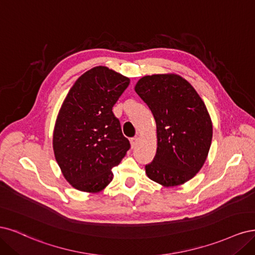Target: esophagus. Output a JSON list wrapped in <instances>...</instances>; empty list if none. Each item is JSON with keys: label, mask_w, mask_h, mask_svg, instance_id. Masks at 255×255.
Here are the masks:
<instances>
[{"label": "esophagus", "mask_w": 255, "mask_h": 255, "mask_svg": "<svg viewBox=\"0 0 255 255\" xmlns=\"http://www.w3.org/2000/svg\"><path fill=\"white\" fill-rule=\"evenodd\" d=\"M137 142H138V138L136 136L130 138V144H131V147H132V148L137 145Z\"/></svg>", "instance_id": "1"}]
</instances>
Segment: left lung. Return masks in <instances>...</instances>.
Segmentation results:
<instances>
[{
    "mask_svg": "<svg viewBox=\"0 0 255 255\" xmlns=\"http://www.w3.org/2000/svg\"><path fill=\"white\" fill-rule=\"evenodd\" d=\"M134 90L157 125V152L145 166L146 175L166 187L187 182L203 166L211 147L213 126L207 107L177 74L144 76Z\"/></svg>",
    "mask_w": 255,
    "mask_h": 255,
    "instance_id": "8db88e82",
    "label": "left lung"
}]
</instances>
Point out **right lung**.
I'll return each mask as SVG.
<instances>
[{
  "instance_id": "obj_1",
  "label": "right lung",
  "mask_w": 255,
  "mask_h": 255,
  "mask_svg": "<svg viewBox=\"0 0 255 255\" xmlns=\"http://www.w3.org/2000/svg\"><path fill=\"white\" fill-rule=\"evenodd\" d=\"M129 83L128 77L100 65L84 73L62 103L53 149L63 177L78 191H103L112 181V167L130 148L112 112Z\"/></svg>"
}]
</instances>
